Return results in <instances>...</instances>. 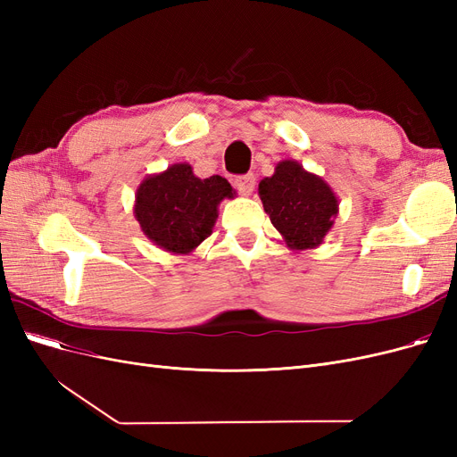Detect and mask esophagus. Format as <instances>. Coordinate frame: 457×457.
Instances as JSON below:
<instances>
[{
	"label": "esophagus",
	"mask_w": 457,
	"mask_h": 457,
	"mask_svg": "<svg viewBox=\"0 0 457 457\" xmlns=\"http://www.w3.org/2000/svg\"><path fill=\"white\" fill-rule=\"evenodd\" d=\"M234 187H237L242 195L250 196L253 188H255V175L253 173H247V175H240L234 179Z\"/></svg>",
	"instance_id": "1"
}]
</instances>
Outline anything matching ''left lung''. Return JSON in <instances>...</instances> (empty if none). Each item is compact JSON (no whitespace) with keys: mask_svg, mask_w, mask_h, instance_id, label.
I'll list each match as a JSON object with an SVG mask.
<instances>
[{"mask_svg":"<svg viewBox=\"0 0 457 457\" xmlns=\"http://www.w3.org/2000/svg\"><path fill=\"white\" fill-rule=\"evenodd\" d=\"M259 198L286 245L297 252L320 245L339 213L334 188L295 160L276 163L259 183Z\"/></svg>","mask_w":457,"mask_h":457,"instance_id":"obj_1","label":"left lung"}]
</instances>
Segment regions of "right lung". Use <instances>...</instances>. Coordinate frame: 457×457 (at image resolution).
<instances>
[{
	"label": "right lung",
	"instance_id": "add662e5",
	"mask_svg": "<svg viewBox=\"0 0 457 457\" xmlns=\"http://www.w3.org/2000/svg\"><path fill=\"white\" fill-rule=\"evenodd\" d=\"M234 196L237 190L225 177L200 179L190 163H173L145 177L135 192L133 215L152 244L163 252L188 255L213 232L219 204Z\"/></svg>",
	"mask_w": 457,
	"mask_h": 457
}]
</instances>
